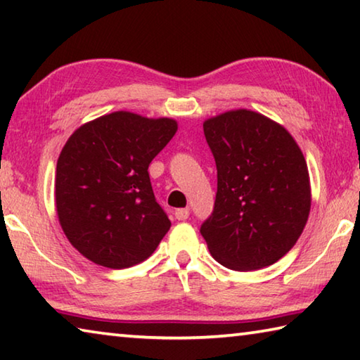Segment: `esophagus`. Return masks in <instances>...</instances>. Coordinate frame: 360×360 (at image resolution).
Instances as JSON below:
<instances>
[{
	"label": "esophagus",
	"mask_w": 360,
	"mask_h": 360,
	"mask_svg": "<svg viewBox=\"0 0 360 360\" xmlns=\"http://www.w3.org/2000/svg\"><path fill=\"white\" fill-rule=\"evenodd\" d=\"M174 217L178 219V221H186L188 217V208H179L174 211Z\"/></svg>",
	"instance_id": "esophagus-1"
}]
</instances>
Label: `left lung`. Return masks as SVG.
<instances>
[{
  "label": "left lung",
  "instance_id": "8db88e82",
  "mask_svg": "<svg viewBox=\"0 0 360 360\" xmlns=\"http://www.w3.org/2000/svg\"><path fill=\"white\" fill-rule=\"evenodd\" d=\"M214 155V210L200 227L212 257L238 271L273 265L307 225L311 187L307 160L283 125L236 109L205 120Z\"/></svg>",
  "mask_w": 360,
  "mask_h": 360
}]
</instances>
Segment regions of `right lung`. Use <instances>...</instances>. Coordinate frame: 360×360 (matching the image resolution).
<instances>
[{"label":"right lung","instance_id":"obj_1","mask_svg":"<svg viewBox=\"0 0 360 360\" xmlns=\"http://www.w3.org/2000/svg\"><path fill=\"white\" fill-rule=\"evenodd\" d=\"M176 130L173 119L117 111L70 136L57 162L56 206L84 257L129 268L155 251L172 222L155 202L148 168Z\"/></svg>","mask_w":360,"mask_h":360}]
</instances>
